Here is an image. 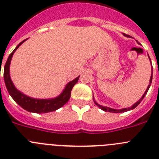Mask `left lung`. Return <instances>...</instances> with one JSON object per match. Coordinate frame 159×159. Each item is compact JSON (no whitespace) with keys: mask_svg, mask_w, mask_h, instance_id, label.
Returning <instances> with one entry per match:
<instances>
[{"mask_svg":"<svg viewBox=\"0 0 159 159\" xmlns=\"http://www.w3.org/2000/svg\"><path fill=\"white\" fill-rule=\"evenodd\" d=\"M123 35H124L125 36H127V37H129V35H127V34H124L123 33ZM137 43H139V44H140V43H139V42L137 41ZM152 77H153V73H151V79H150V84H149L148 87H147V90H146V92H144V94H143V96L141 97V99H139V101H137V102L134 103V105H132L131 107H127V108H123V109H113V108H111V107H104V106H102V105L99 104V103H97L96 102H95V99H94V97H93V99H94V102H95V104L97 105V106L99 107L100 109H102V111H107V112H112V113H122V112H126V111H130V110H133V109H134V108L138 106V105L139 104L140 102H141V101L143 100V98L145 97V95H147V92H148V90L149 88H150V87H151V82H152Z\"/></svg>","mask_w":159,"mask_h":159,"instance_id":"obj_1","label":"left lung"}]
</instances>
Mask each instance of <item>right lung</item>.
I'll return each mask as SVG.
<instances>
[{
    "label": "right lung",
    "mask_w": 159,
    "mask_h": 159,
    "mask_svg": "<svg viewBox=\"0 0 159 159\" xmlns=\"http://www.w3.org/2000/svg\"><path fill=\"white\" fill-rule=\"evenodd\" d=\"M26 40H24L23 41L20 42L16 46V48L14 49L12 52L9 55V57H8V60L5 63V67H4V80H5V86H6L7 90H8L9 95L14 99V101L28 111L41 114L57 111L59 108L62 107L66 102L69 100L70 97H71V89L74 87V85L78 82L80 76L75 78V80H73L72 81H70L66 85L61 94L59 95L57 97H56V98H52V99H34V98L28 96V95L22 93L21 92H20L19 90L16 89V87L14 86L13 83L11 80L10 73H9V67H10L11 60H12L14 52Z\"/></svg>",
    "instance_id": "add662e5"
}]
</instances>
